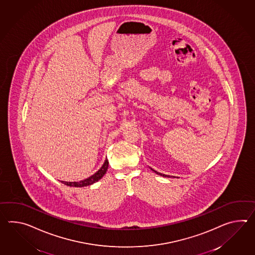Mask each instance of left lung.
<instances>
[{"instance_id": "1", "label": "left lung", "mask_w": 255, "mask_h": 255, "mask_svg": "<svg viewBox=\"0 0 255 255\" xmlns=\"http://www.w3.org/2000/svg\"><path fill=\"white\" fill-rule=\"evenodd\" d=\"M153 171H154V170H153ZM154 172H155V173H156V174H157V175H160V176H167V177H170V176H166V175H163V174H161V173H158V172H156V171H154Z\"/></svg>"}]
</instances>
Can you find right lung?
<instances>
[{"mask_svg": "<svg viewBox=\"0 0 255 255\" xmlns=\"http://www.w3.org/2000/svg\"><path fill=\"white\" fill-rule=\"evenodd\" d=\"M108 166H109V161L106 159V160H105V162H104V164H103V165L101 167V169L99 170L98 172H96L94 175H92V176H90L89 178L84 179V180H82V181L80 182H61L64 183L65 185L69 186V187H87V186L92 185V184H93V183H95V182L99 181V180L102 178V176H104V175L106 174Z\"/></svg>", "mask_w": 255, "mask_h": 255, "instance_id": "obj_1", "label": "right lung"}]
</instances>
